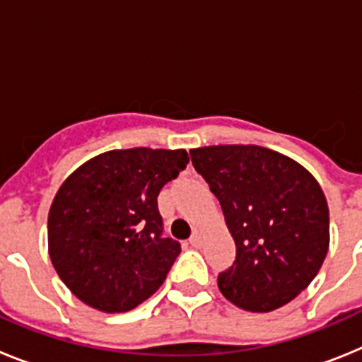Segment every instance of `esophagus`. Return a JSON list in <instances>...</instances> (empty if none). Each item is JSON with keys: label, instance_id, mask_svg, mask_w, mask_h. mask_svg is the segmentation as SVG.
Wrapping results in <instances>:
<instances>
[{"label": "esophagus", "instance_id": "34e87169", "mask_svg": "<svg viewBox=\"0 0 362 362\" xmlns=\"http://www.w3.org/2000/svg\"><path fill=\"white\" fill-rule=\"evenodd\" d=\"M201 243H203V235H201L199 230H196V232L192 233L190 245H192V246H201Z\"/></svg>", "mask_w": 362, "mask_h": 362}]
</instances>
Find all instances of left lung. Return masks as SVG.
I'll use <instances>...</instances> for the list:
<instances>
[{
    "label": "left lung",
    "mask_w": 362,
    "mask_h": 362,
    "mask_svg": "<svg viewBox=\"0 0 362 362\" xmlns=\"http://www.w3.org/2000/svg\"><path fill=\"white\" fill-rule=\"evenodd\" d=\"M190 158L235 241V261L217 277L221 293L246 312L288 305L317 276L330 246V214L317 179L259 145L203 146Z\"/></svg>",
    "instance_id": "1"
}]
</instances>
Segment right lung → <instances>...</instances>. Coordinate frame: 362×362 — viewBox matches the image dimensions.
Returning a JSON list of instances; mask_svg holds the SVG:
<instances>
[{
  "mask_svg": "<svg viewBox=\"0 0 362 362\" xmlns=\"http://www.w3.org/2000/svg\"><path fill=\"white\" fill-rule=\"evenodd\" d=\"M187 150H110L63 181L49 212V255L66 288L105 313L129 312L166 279L181 245L163 238L158 196Z\"/></svg>",
  "mask_w": 362,
  "mask_h": 362,
  "instance_id": "obj_1",
  "label": "right lung"
}]
</instances>
